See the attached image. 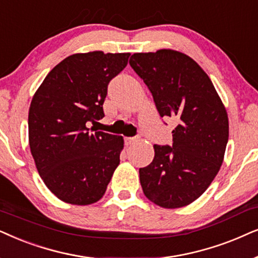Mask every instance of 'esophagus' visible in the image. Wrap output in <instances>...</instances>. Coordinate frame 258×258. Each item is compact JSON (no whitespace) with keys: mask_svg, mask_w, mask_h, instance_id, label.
<instances>
[{"mask_svg":"<svg viewBox=\"0 0 258 258\" xmlns=\"http://www.w3.org/2000/svg\"><path fill=\"white\" fill-rule=\"evenodd\" d=\"M136 142V138H131V137H128V138H125V145L128 146L131 145V144H133Z\"/></svg>","mask_w":258,"mask_h":258,"instance_id":"34e87169","label":"esophagus"}]
</instances>
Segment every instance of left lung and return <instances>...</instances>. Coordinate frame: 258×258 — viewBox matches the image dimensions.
<instances>
[{
	"label": "left lung",
	"mask_w": 258,
	"mask_h": 258,
	"mask_svg": "<svg viewBox=\"0 0 258 258\" xmlns=\"http://www.w3.org/2000/svg\"><path fill=\"white\" fill-rule=\"evenodd\" d=\"M130 64L153 95L160 116L178 120L173 145H153L154 158L139 170L144 195L165 209L201 197L217 176L229 139L225 106L214 84L181 51L135 53Z\"/></svg>",
	"instance_id": "obj_1"
}]
</instances>
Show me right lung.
Returning <instances> with one entry per match:
<instances>
[{"label": "right lung", "instance_id": "obj_1", "mask_svg": "<svg viewBox=\"0 0 258 258\" xmlns=\"http://www.w3.org/2000/svg\"><path fill=\"white\" fill-rule=\"evenodd\" d=\"M130 53H77L57 63L32 99L30 152L43 183L60 201L97 203L120 163L121 136L89 133L105 116L108 82L126 67Z\"/></svg>", "mask_w": 258, "mask_h": 258}]
</instances>
